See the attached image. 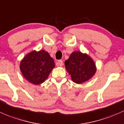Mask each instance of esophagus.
<instances>
[{"instance_id": "34e87169", "label": "esophagus", "mask_w": 124, "mask_h": 124, "mask_svg": "<svg viewBox=\"0 0 124 124\" xmlns=\"http://www.w3.org/2000/svg\"><path fill=\"white\" fill-rule=\"evenodd\" d=\"M56 65L57 66H62L63 65V63H62V60H58V62H57L56 63Z\"/></svg>"}]
</instances>
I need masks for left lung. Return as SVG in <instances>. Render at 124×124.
<instances>
[{"instance_id": "left-lung-1", "label": "left lung", "mask_w": 124, "mask_h": 124, "mask_svg": "<svg viewBox=\"0 0 124 124\" xmlns=\"http://www.w3.org/2000/svg\"><path fill=\"white\" fill-rule=\"evenodd\" d=\"M66 70L71 76L73 82L81 84L90 80L97 71L93 58L86 53L74 51L65 61Z\"/></svg>"}]
</instances>
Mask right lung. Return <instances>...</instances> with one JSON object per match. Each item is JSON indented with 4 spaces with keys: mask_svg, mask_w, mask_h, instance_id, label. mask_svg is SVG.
Instances as JSON below:
<instances>
[{
    "mask_svg": "<svg viewBox=\"0 0 124 124\" xmlns=\"http://www.w3.org/2000/svg\"><path fill=\"white\" fill-rule=\"evenodd\" d=\"M55 66L54 61L48 52L34 50L21 60L20 69L27 81L37 85L45 81Z\"/></svg>",
    "mask_w": 124,
    "mask_h": 124,
    "instance_id": "obj_1",
    "label": "right lung"
}]
</instances>
